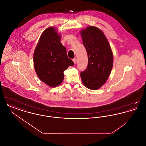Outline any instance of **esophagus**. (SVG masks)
I'll use <instances>...</instances> for the list:
<instances>
[{
  "label": "esophagus",
  "instance_id": "34e87169",
  "mask_svg": "<svg viewBox=\"0 0 146 146\" xmlns=\"http://www.w3.org/2000/svg\"><path fill=\"white\" fill-rule=\"evenodd\" d=\"M73 61L74 62V64H76V61H77L76 58H74V59H73Z\"/></svg>",
  "mask_w": 146,
  "mask_h": 146
}]
</instances>
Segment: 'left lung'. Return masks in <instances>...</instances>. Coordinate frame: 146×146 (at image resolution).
<instances>
[{
    "label": "left lung",
    "instance_id": "8db88e82",
    "mask_svg": "<svg viewBox=\"0 0 146 146\" xmlns=\"http://www.w3.org/2000/svg\"><path fill=\"white\" fill-rule=\"evenodd\" d=\"M80 33L88 56L87 68L80 73V77L86 88L96 90L104 85L111 74L113 52L100 29L90 26L81 30Z\"/></svg>",
    "mask_w": 146,
    "mask_h": 146
}]
</instances>
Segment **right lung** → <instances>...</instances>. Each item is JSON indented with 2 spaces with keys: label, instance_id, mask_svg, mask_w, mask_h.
<instances>
[{
  "label": "right lung",
  "instance_id": "right-lung-1",
  "mask_svg": "<svg viewBox=\"0 0 146 146\" xmlns=\"http://www.w3.org/2000/svg\"><path fill=\"white\" fill-rule=\"evenodd\" d=\"M61 38L54 27L46 28L41 35L34 52V67L37 76L51 88L62 83L63 72L74 65L60 42Z\"/></svg>",
  "mask_w": 146,
  "mask_h": 146
}]
</instances>
